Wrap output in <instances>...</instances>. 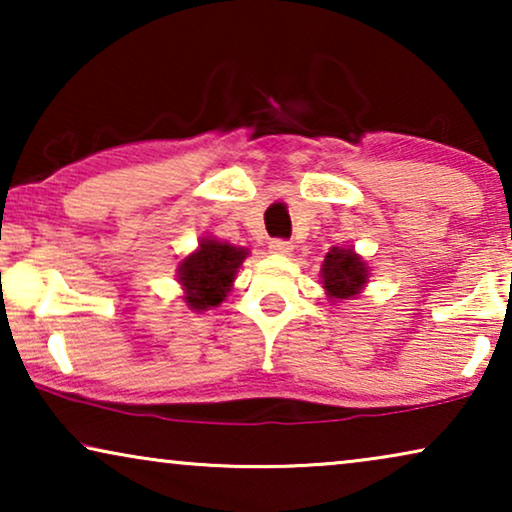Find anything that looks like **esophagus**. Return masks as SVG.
Returning a JSON list of instances; mask_svg holds the SVG:
<instances>
[{
  "label": "esophagus",
  "mask_w": 512,
  "mask_h": 512,
  "mask_svg": "<svg viewBox=\"0 0 512 512\" xmlns=\"http://www.w3.org/2000/svg\"><path fill=\"white\" fill-rule=\"evenodd\" d=\"M293 244L289 240H282V237H275V240L270 242V251L272 254H291Z\"/></svg>",
  "instance_id": "1"
}]
</instances>
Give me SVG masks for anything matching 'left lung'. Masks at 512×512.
<instances>
[{"mask_svg":"<svg viewBox=\"0 0 512 512\" xmlns=\"http://www.w3.org/2000/svg\"><path fill=\"white\" fill-rule=\"evenodd\" d=\"M324 289L331 298H352L363 289L368 279V268L352 249H331L321 265Z\"/></svg>","mask_w":512,"mask_h":512,"instance_id":"left-lung-1","label":"left lung"}]
</instances>
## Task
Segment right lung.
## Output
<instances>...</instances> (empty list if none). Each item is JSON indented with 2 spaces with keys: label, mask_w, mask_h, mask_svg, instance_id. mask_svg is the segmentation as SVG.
<instances>
[{
  "label": "right lung",
  "mask_w": 512,
  "mask_h": 512,
  "mask_svg": "<svg viewBox=\"0 0 512 512\" xmlns=\"http://www.w3.org/2000/svg\"><path fill=\"white\" fill-rule=\"evenodd\" d=\"M247 251L226 242L202 240L200 249L179 265V282L186 291V303L193 310H209L223 303Z\"/></svg>",
  "instance_id": "obj_1"
}]
</instances>
